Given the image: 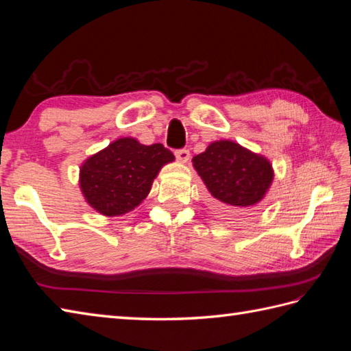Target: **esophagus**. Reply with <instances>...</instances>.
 <instances>
[{"label": "esophagus", "instance_id": "34e87169", "mask_svg": "<svg viewBox=\"0 0 351 351\" xmlns=\"http://www.w3.org/2000/svg\"><path fill=\"white\" fill-rule=\"evenodd\" d=\"M175 155H176V158L180 160L181 162H187L190 160V151H189V149H180V151L175 152Z\"/></svg>", "mask_w": 351, "mask_h": 351}]
</instances>
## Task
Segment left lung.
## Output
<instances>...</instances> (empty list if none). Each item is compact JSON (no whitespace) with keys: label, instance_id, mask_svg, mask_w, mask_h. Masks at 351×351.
<instances>
[{"label":"left lung","instance_id":"1","mask_svg":"<svg viewBox=\"0 0 351 351\" xmlns=\"http://www.w3.org/2000/svg\"><path fill=\"white\" fill-rule=\"evenodd\" d=\"M191 161L217 205L230 211L258 205L274 180L270 160L232 140L213 141Z\"/></svg>","mask_w":351,"mask_h":351}]
</instances>
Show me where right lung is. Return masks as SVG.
<instances>
[{"mask_svg":"<svg viewBox=\"0 0 351 351\" xmlns=\"http://www.w3.org/2000/svg\"><path fill=\"white\" fill-rule=\"evenodd\" d=\"M173 161L175 155L161 143L147 146L121 137L83 161L80 190L98 214L123 215L143 202L160 170Z\"/></svg>","mask_w":351,"mask_h":351,"instance_id":"obj_1","label":"right lung"}]
</instances>
